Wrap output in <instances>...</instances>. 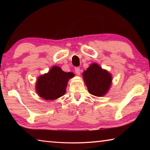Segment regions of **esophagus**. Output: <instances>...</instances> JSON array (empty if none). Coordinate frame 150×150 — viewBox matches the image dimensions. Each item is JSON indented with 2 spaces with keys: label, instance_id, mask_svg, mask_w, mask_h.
Segmentation results:
<instances>
[{
  "label": "esophagus",
  "instance_id": "obj_1",
  "mask_svg": "<svg viewBox=\"0 0 150 150\" xmlns=\"http://www.w3.org/2000/svg\"><path fill=\"white\" fill-rule=\"evenodd\" d=\"M75 71L76 74H77V75H80V73H81V72H80V67H76L75 68Z\"/></svg>",
  "mask_w": 150,
  "mask_h": 150
}]
</instances>
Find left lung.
I'll return each mask as SVG.
<instances>
[{
	"label": "left lung",
	"mask_w": 150,
	"mask_h": 150,
	"mask_svg": "<svg viewBox=\"0 0 150 150\" xmlns=\"http://www.w3.org/2000/svg\"><path fill=\"white\" fill-rule=\"evenodd\" d=\"M85 83L91 95L103 96L107 93L112 82L111 75L96 63H93L83 73Z\"/></svg>",
	"instance_id": "obj_1"
}]
</instances>
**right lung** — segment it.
Here are the masks:
<instances>
[{
	"label": "right lung",
	"instance_id": "right-lung-1",
	"mask_svg": "<svg viewBox=\"0 0 150 150\" xmlns=\"http://www.w3.org/2000/svg\"><path fill=\"white\" fill-rule=\"evenodd\" d=\"M73 73H66L54 66L49 72L40 76L37 81L36 91L45 100H54L64 95L67 81L73 77Z\"/></svg>",
	"mask_w": 150,
	"mask_h": 150
}]
</instances>
